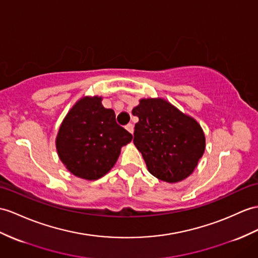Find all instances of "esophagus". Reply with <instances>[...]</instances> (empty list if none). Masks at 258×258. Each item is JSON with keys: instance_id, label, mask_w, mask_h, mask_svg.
<instances>
[{"instance_id": "esophagus-1", "label": "esophagus", "mask_w": 258, "mask_h": 258, "mask_svg": "<svg viewBox=\"0 0 258 258\" xmlns=\"http://www.w3.org/2000/svg\"><path fill=\"white\" fill-rule=\"evenodd\" d=\"M125 129H127L131 135L134 134V124L133 123H128L127 125H125Z\"/></svg>"}]
</instances>
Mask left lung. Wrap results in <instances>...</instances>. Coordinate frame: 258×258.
<instances>
[{
	"instance_id": "left-lung-1",
	"label": "left lung",
	"mask_w": 258,
	"mask_h": 258,
	"mask_svg": "<svg viewBox=\"0 0 258 258\" xmlns=\"http://www.w3.org/2000/svg\"><path fill=\"white\" fill-rule=\"evenodd\" d=\"M139 118L134 143L148 171L166 183L185 179L205 152L206 139L200 124L162 98H143L133 109Z\"/></svg>"
}]
</instances>
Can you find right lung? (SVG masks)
I'll use <instances>...</instances> for the list:
<instances>
[{
	"instance_id": "obj_1",
	"label": "right lung",
	"mask_w": 258,
	"mask_h": 258,
	"mask_svg": "<svg viewBox=\"0 0 258 258\" xmlns=\"http://www.w3.org/2000/svg\"><path fill=\"white\" fill-rule=\"evenodd\" d=\"M131 140L133 135L116 122L115 111L104 107L102 97L86 96L63 119L55 147L73 175L95 180L110 171L120 149Z\"/></svg>"
}]
</instances>
